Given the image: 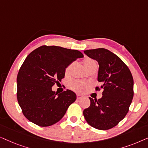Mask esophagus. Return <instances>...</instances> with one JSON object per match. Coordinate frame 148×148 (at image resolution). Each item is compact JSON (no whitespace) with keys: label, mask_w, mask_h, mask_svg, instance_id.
Segmentation results:
<instances>
[{"label":"esophagus","mask_w":148,"mask_h":148,"mask_svg":"<svg viewBox=\"0 0 148 148\" xmlns=\"http://www.w3.org/2000/svg\"><path fill=\"white\" fill-rule=\"evenodd\" d=\"M82 98H83V96H82V95H80V94L77 95V98L78 100H79V99H82Z\"/></svg>","instance_id":"obj_1"}]
</instances>
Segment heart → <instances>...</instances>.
I'll use <instances>...</instances> for the list:
<instances>
[{"label": "heart", "instance_id": "b5f03b06", "mask_svg": "<svg viewBox=\"0 0 148 148\" xmlns=\"http://www.w3.org/2000/svg\"><path fill=\"white\" fill-rule=\"evenodd\" d=\"M83 64H84L85 69L86 71L92 67H96L97 66L96 62L95 61L94 59H92V58H85L84 61H83ZM73 63H71L70 64H69V65L66 66L65 69V71H64L65 76L68 77L70 75L71 72V70L73 69ZM70 87L73 90L75 91V92L83 93L86 92L87 89L90 87V84L86 82H73L72 84L70 85Z\"/></svg>", "mask_w": 148, "mask_h": 148}]
</instances>
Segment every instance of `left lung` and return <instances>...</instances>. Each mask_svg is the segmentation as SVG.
Listing matches in <instances>:
<instances>
[{
    "label": "left lung",
    "mask_w": 148,
    "mask_h": 148,
    "mask_svg": "<svg viewBox=\"0 0 148 148\" xmlns=\"http://www.w3.org/2000/svg\"><path fill=\"white\" fill-rule=\"evenodd\" d=\"M84 52L98 62V82L104 91L98 100L90 98V106L83 114L92 127L100 130L110 129L128 112L133 98V76L128 66L110 50L96 48Z\"/></svg>",
    "instance_id": "8db88e82"
}]
</instances>
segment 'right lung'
<instances>
[{"label": "right lung", "mask_w": 148, "mask_h": 148, "mask_svg": "<svg viewBox=\"0 0 148 148\" xmlns=\"http://www.w3.org/2000/svg\"><path fill=\"white\" fill-rule=\"evenodd\" d=\"M82 52L60 46H42L32 51L18 73L17 100L26 118L40 127H48L61 119L76 100L69 90L57 94L52 90L64 77L66 66Z\"/></svg>", "instance_id": "right-lung-1"}]
</instances>
